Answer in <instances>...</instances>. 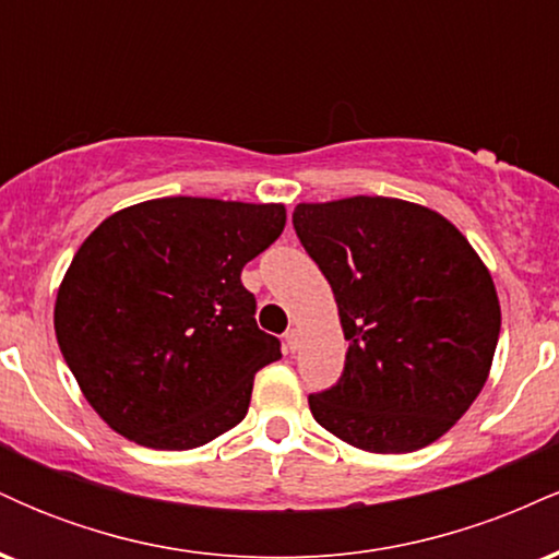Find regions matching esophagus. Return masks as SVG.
<instances>
[{"label": "esophagus", "instance_id": "34e87169", "mask_svg": "<svg viewBox=\"0 0 559 559\" xmlns=\"http://www.w3.org/2000/svg\"><path fill=\"white\" fill-rule=\"evenodd\" d=\"M284 346H286V352H297V346H299V331L297 329L284 333Z\"/></svg>", "mask_w": 559, "mask_h": 559}]
</instances>
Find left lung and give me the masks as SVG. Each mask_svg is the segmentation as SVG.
<instances>
[{
	"instance_id": "8db88e82",
	"label": "left lung",
	"mask_w": 559,
	"mask_h": 559,
	"mask_svg": "<svg viewBox=\"0 0 559 559\" xmlns=\"http://www.w3.org/2000/svg\"><path fill=\"white\" fill-rule=\"evenodd\" d=\"M292 221L349 342L312 418L365 452L431 444L489 376L502 312L486 265L447 217L402 199L297 204Z\"/></svg>"
}]
</instances>
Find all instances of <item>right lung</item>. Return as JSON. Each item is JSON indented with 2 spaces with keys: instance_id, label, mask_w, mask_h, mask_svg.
<instances>
[{
  "instance_id": "1",
  "label": "right lung",
  "mask_w": 559,
  "mask_h": 559,
  "mask_svg": "<svg viewBox=\"0 0 559 559\" xmlns=\"http://www.w3.org/2000/svg\"><path fill=\"white\" fill-rule=\"evenodd\" d=\"M284 226V204L165 197L110 215L81 243L55 333L112 431L194 449L239 426L254 373L281 357L241 271Z\"/></svg>"
}]
</instances>
